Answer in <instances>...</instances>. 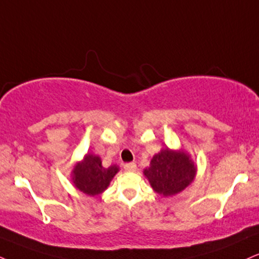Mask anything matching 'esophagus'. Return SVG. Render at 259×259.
<instances>
[{
    "label": "esophagus",
    "mask_w": 259,
    "mask_h": 259,
    "mask_svg": "<svg viewBox=\"0 0 259 259\" xmlns=\"http://www.w3.org/2000/svg\"><path fill=\"white\" fill-rule=\"evenodd\" d=\"M124 170L126 171H136L137 170V164L136 163H126L123 165Z\"/></svg>",
    "instance_id": "1"
}]
</instances>
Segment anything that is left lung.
I'll return each mask as SVG.
<instances>
[{"mask_svg": "<svg viewBox=\"0 0 259 259\" xmlns=\"http://www.w3.org/2000/svg\"><path fill=\"white\" fill-rule=\"evenodd\" d=\"M143 173L155 192L173 197L193 183L197 164L184 149L163 148L151 158Z\"/></svg>", "mask_w": 259, "mask_h": 259, "instance_id": "obj_1", "label": "left lung"}]
</instances>
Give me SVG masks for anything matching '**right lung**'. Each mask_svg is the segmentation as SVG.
<instances>
[{"label":"right lung","mask_w":259,"mask_h":259,"mask_svg":"<svg viewBox=\"0 0 259 259\" xmlns=\"http://www.w3.org/2000/svg\"><path fill=\"white\" fill-rule=\"evenodd\" d=\"M119 170L120 167L117 164H111L108 168L103 167L100 156L88 152L81 161L73 165L71 179L76 190L95 197L107 190Z\"/></svg>","instance_id":"right-lung-1"}]
</instances>
